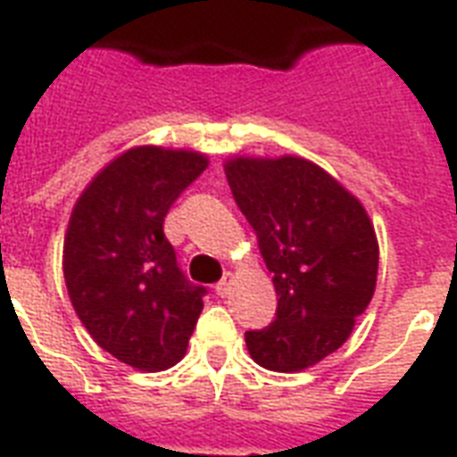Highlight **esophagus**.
<instances>
[{
    "label": "esophagus",
    "instance_id": "1",
    "mask_svg": "<svg viewBox=\"0 0 457 457\" xmlns=\"http://www.w3.org/2000/svg\"><path fill=\"white\" fill-rule=\"evenodd\" d=\"M229 289H232V275H225V278H222L220 282L215 285V294L225 299V296H228V294H229Z\"/></svg>",
    "mask_w": 457,
    "mask_h": 457
}]
</instances>
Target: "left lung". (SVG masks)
<instances>
[{
	"instance_id": "left-lung-1",
	"label": "left lung",
	"mask_w": 457,
	"mask_h": 457,
	"mask_svg": "<svg viewBox=\"0 0 457 457\" xmlns=\"http://www.w3.org/2000/svg\"><path fill=\"white\" fill-rule=\"evenodd\" d=\"M225 175L278 292L275 320L244 334L246 348L261 368L301 372L334 353L372 301V220L346 187L301 156H235Z\"/></svg>"
}]
</instances>
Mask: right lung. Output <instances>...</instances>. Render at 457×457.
<instances>
[{
    "label": "right lung",
    "mask_w": 457,
    "mask_h": 457,
    "mask_svg": "<svg viewBox=\"0 0 457 457\" xmlns=\"http://www.w3.org/2000/svg\"><path fill=\"white\" fill-rule=\"evenodd\" d=\"M206 168V154L135 146L75 201L63 239L68 296L92 339L130 368L158 372L187 353L206 289L178 268L163 218Z\"/></svg>",
    "instance_id": "add662e5"
}]
</instances>
